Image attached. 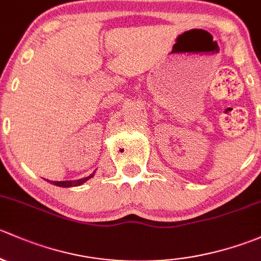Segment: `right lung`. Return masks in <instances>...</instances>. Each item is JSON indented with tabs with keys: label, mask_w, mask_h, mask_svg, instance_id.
I'll use <instances>...</instances> for the list:
<instances>
[{
	"label": "right lung",
	"mask_w": 261,
	"mask_h": 261,
	"mask_svg": "<svg viewBox=\"0 0 261 261\" xmlns=\"http://www.w3.org/2000/svg\"><path fill=\"white\" fill-rule=\"evenodd\" d=\"M93 176H94V173H93V174H90V176H88V177H84V178L77 179V181H55V182H53V184H54V185H56V186H59V187H72V186H80V185L84 184L85 181H88V179L91 178V177H93Z\"/></svg>",
	"instance_id": "right-lung-1"
}]
</instances>
